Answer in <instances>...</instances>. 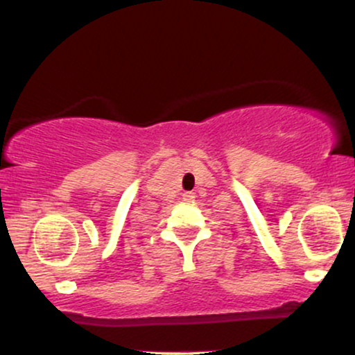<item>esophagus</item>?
Returning <instances> with one entry per match:
<instances>
[{
  "label": "esophagus",
  "instance_id": "1",
  "mask_svg": "<svg viewBox=\"0 0 355 355\" xmlns=\"http://www.w3.org/2000/svg\"><path fill=\"white\" fill-rule=\"evenodd\" d=\"M193 200H195V193H193V191H185V193H183V202L190 203V202H193Z\"/></svg>",
  "mask_w": 355,
  "mask_h": 355
}]
</instances>
